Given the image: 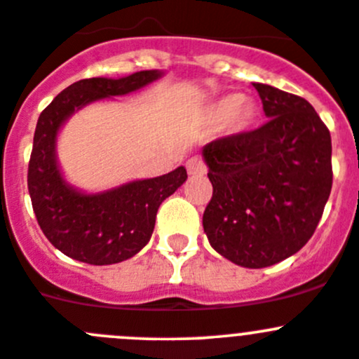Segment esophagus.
<instances>
[{
    "label": "esophagus",
    "instance_id": "34e87169",
    "mask_svg": "<svg viewBox=\"0 0 359 359\" xmlns=\"http://www.w3.org/2000/svg\"><path fill=\"white\" fill-rule=\"evenodd\" d=\"M187 170L192 176H203V174H206L208 167L201 156H192V158L187 160Z\"/></svg>",
    "mask_w": 359,
    "mask_h": 359
}]
</instances>
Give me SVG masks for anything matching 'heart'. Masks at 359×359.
Segmentation results:
<instances>
[{"label":"heart","mask_w":359,"mask_h":359,"mask_svg":"<svg viewBox=\"0 0 359 359\" xmlns=\"http://www.w3.org/2000/svg\"><path fill=\"white\" fill-rule=\"evenodd\" d=\"M257 116V109L250 100H243L240 95H227L215 102L210 107V118L213 121L227 119L229 130L243 132L247 130Z\"/></svg>","instance_id":"heart-1"}]
</instances>
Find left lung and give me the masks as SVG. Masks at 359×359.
I'll list each match as a JSON object with an SVG mask.
<instances>
[{
    "instance_id": "obj_1",
    "label": "left lung",
    "mask_w": 359,
    "mask_h": 359,
    "mask_svg": "<svg viewBox=\"0 0 359 359\" xmlns=\"http://www.w3.org/2000/svg\"><path fill=\"white\" fill-rule=\"evenodd\" d=\"M268 121L203 148L213 196L203 215L211 247L245 268L302 250L333 185L331 135L298 95L254 83Z\"/></svg>"
}]
</instances>
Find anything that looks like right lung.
Instances as JSON below:
<instances>
[{
	"instance_id": "1",
	"label": "right lung",
	"mask_w": 359,
	"mask_h": 359,
	"mask_svg": "<svg viewBox=\"0 0 359 359\" xmlns=\"http://www.w3.org/2000/svg\"><path fill=\"white\" fill-rule=\"evenodd\" d=\"M142 70L123 77L83 79L61 91L40 114L28 165V190L36 222L60 252L88 264L121 262L149 241L158 206L187 180L185 167L111 192L84 196L67 185L57 169L54 142L61 123L90 102L118 97L158 79Z\"/></svg>"
}]
</instances>
